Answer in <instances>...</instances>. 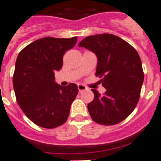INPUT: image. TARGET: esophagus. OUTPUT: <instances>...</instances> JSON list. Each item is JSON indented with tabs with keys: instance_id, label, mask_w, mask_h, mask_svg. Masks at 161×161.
<instances>
[{
	"instance_id": "1",
	"label": "esophagus",
	"mask_w": 161,
	"mask_h": 161,
	"mask_svg": "<svg viewBox=\"0 0 161 161\" xmlns=\"http://www.w3.org/2000/svg\"><path fill=\"white\" fill-rule=\"evenodd\" d=\"M77 86H78V90H79V93H81L82 91L86 90V89H87L86 86H85V85H80L79 84Z\"/></svg>"
}]
</instances>
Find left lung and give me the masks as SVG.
<instances>
[{
    "mask_svg": "<svg viewBox=\"0 0 161 161\" xmlns=\"http://www.w3.org/2000/svg\"><path fill=\"white\" fill-rule=\"evenodd\" d=\"M78 46L96 54V76L102 78L106 89L103 95L92 89L94 99L88 104L91 118L105 126L121 123L132 113L140 97L144 74L137 51L109 34L88 36Z\"/></svg>",
    "mask_w": 161,
    "mask_h": 161,
    "instance_id": "8db88e82",
    "label": "left lung"
}]
</instances>
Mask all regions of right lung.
<instances>
[{
	"mask_svg": "<svg viewBox=\"0 0 161 161\" xmlns=\"http://www.w3.org/2000/svg\"><path fill=\"white\" fill-rule=\"evenodd\" d=\"M77 38H39L20 52L13 85L17 102L28 119L43 128L63 125L78 93L76 84L63 87L55 82V72L63 66V56Z\"/></svg>",
	"mask_w": 161,
	"mask_h": 161,
	"instance_id": "obj_1",
	"label": "right lung"
}]
</instances>
